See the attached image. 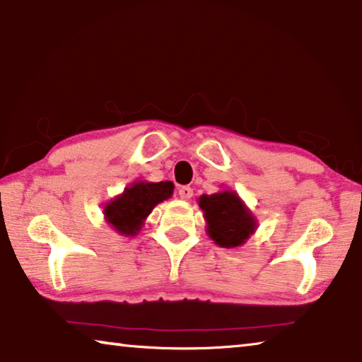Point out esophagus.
<instances>
[{
	"instance_id": "1",
	"label": "esophagus",
	"mask_w": 362,
	"mask_h": 362,
	"mask_svg": "<svg viewBox=\"0 0 362 362\" xmlns=\"http://www.w3.org/2000/svg\"><path fill=\"white\" fill-rule=\"evenodd\" d=\"M179 196L182 199H189L193 196V188L183 185L179 188Z\"/></svg>"
}]
</instances>
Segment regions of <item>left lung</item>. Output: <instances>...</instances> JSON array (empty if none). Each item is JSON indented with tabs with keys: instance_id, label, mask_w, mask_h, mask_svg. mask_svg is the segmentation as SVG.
<instances>
[{
	"instance_id": "left-lung-1",
	"label": "left lung",
	"mask_w": 362,
	"mask_h": 362,
	"mask_svg": "<svg viewBox=\"0 0 362 362\" xmlns=\"http://www.w3.org/2000/svg\"><path fill=\"white\" fill-rule=\"evenodd\" d=\"M199 207L204 211L207 233L222 247H236L246 243L255 230V220L240 196L233 192L203 194Z\"/></svg>"
}]
</instances>
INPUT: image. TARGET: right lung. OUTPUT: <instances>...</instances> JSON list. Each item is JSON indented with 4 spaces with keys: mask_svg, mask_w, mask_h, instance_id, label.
Segmentation results:
<instances>
[{
    "mask_svg": "<svg viewBox=\"0 0 362 362\" xmlns=\"http://www.w3.org/2000/svg\"><path fill=\"white\" fill-rule=\"evenodd\" d=\"M173 182H137L105 207L108 223L121 235H136L158 203L173 196Z\"/></svg>",
    "mask_w": 362,
    "mask_h": 362,
    "instance_id": "right-lung-1",
    "label": "right lung"
}]
</instances>
